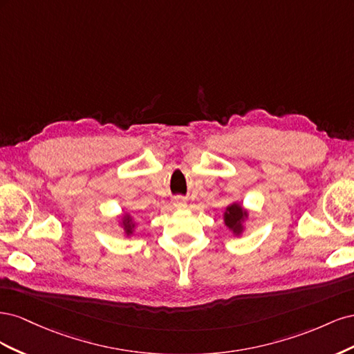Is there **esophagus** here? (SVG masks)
<instances>
[{
	"label": "esophagus",
	"mask_w": 354,
	"mask_h": 354,
	"mask_svg": "<svg viewBox=\"0 0 354 354\" xmlns=\"http://www.w3.org/2000/svg\"><path fill=\"white\" fill-rule=\"evenodd\" d=\"M173 205H174V208H177V209H185V208L187 207V202H186V199H183L181 196H177V198L173 201Z\"/></svg>",
	"instance_id": "esophagus-1"
}]
</instances>
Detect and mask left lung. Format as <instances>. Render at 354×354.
<instances>
[{"label":"left lung","instance_id":"obj_1","mask_svg":"<svg viewBox=\"0 0 354 354\" xmlns=\"http://www.w3.org/2000/svg\"><path fill=\"white\" fill-rule=\"evenodd\" d=\"M250 217V211L246 209L241 202L233 201L232 203L224 208L223 212V223L226 226L233 236H241V234L245 232V224L248 221Z\"/></svg>","mask_w":354,"mask_h":354}]
</instances>
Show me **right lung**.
<instances>
[{
  "instance_id": "right-lung-1",
  "label": "right lung",
  "mask_w": 354,
  "mask_h": 354,
  "mask_svg": "<svg viewBox=\"0 0 354 354\" xmlns=\"http://www.w3.org/2000/svg\"><path fill=\"white\" fill-rule=\"evenodd\" d=\"M118 226L122 229L124 238H133V234L137 229V223L133 214L130 211H125L120 217V220H118Z\"/></svg>"
}]
</instances>
